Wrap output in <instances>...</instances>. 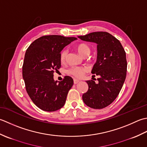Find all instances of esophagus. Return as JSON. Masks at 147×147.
Masks as SVG:
<instances>
[{
    "instance_id": "1",
    "label": "esophagus",
    "mask_w": 147,
    "mask_h": 147,
    "mask_svg": "<svg viewBox=\"0 0 147 147\" xmlns=\"http://www.w3.org/2000/svg\"><path fill=\"white\" fill-rule=\"evenodd\" d=\"M78 82H79V80L76 79H74V84H77Z\"/></svg>"
}]
</instances>
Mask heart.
<instances>
[{"label": "heart", "instance_id": "heart-1", "mask_svg": "<svg viewBox=\"0 0 147 147\" xmlns=\"http://www.w3.org/2000/svg\"><path fill=\"white\" fill-rule=\"evenodd\" d=\"M76 48L80 55L83 56H87L91 53V48L88 44L84 43L79 44L76 46ZM68 51L67 49L63 50L60 54V59L61 62L65 61L67 56ZM88 71V68L86 67H71L68 70V74L75 77L80 79L82 78L84 74Z\"/></svg>", "mask_w": 147, "mask_h": 147}]
</instances>
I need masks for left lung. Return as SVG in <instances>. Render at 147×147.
<instances>
[{"mask_svg":"<svg viewBox=\"0 0 147 147\" xmlns=\"http://www.w3.org/2000/svg\"><path fill=\"white\" fill-rule=\"evenodd\" d=\"M82 40L97 44V61L91 73L98 76V82L87 80L89 89L82 95L87 106L101 109L117 97L126 77L127 61L121 43L109 33L96 32L78 36Z\"/></svg>","mask_w":147,"mask_h":147,"instance_id":"8db88e82","label":"left lung"}]
</instances>
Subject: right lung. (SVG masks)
<instances>
[{"mask_svg":"<svg viewBox=\"0 0 147 147\" xmlns=\"http://www.w3.org/2000/svg\"><path fill=\"white\" fill-rule=\"evenodd\" d=\"M76 39L44 35L33 42L26 50L22 70L26 90L34 103L44 111L54 112L64 106L73 79L65 76L61 81H55L53 74L61 67L62 49Z\"/></svg>","mask_w":147,"mask_h":147,"instance_id":"right-lung-1","label":"right lung"}]
</instances>
